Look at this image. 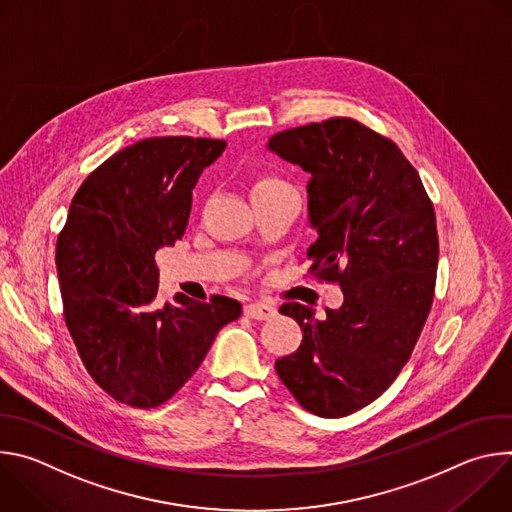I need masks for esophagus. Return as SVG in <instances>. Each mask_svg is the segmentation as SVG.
Masks as SVG:
<instances>
[{"label":"esophagus","instance_id":"esophagus-1","mask_svg":"<svg viewBox=\"0 0 512 512\" xmlns=\"http://www.w3.org/2000/svg\"><path fill=\"white\" fill-rule=\"evenodd\" d=\"M245 316L253 318V320H269L275 316V308L267 306V304H261V302H251L245 306Z\"/></svg>","mask_w":512,"mask_h":512}]
</instances>
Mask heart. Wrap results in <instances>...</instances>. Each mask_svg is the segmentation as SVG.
<instances>
[{
    "label": "heart",
    "instance_id": "b5f03b06",
    "mask_svg": "<svg viewBox=\"0 0 512 512\" xmlns=\"http://www.w3.org/2000/svg\"><path fill=\"white\" fill-rule=\"evenodd\" d=\"M285 184L279 180V178H273V176H263L259 180H255L253 184V192L255 190H269V188H283Z\"/></svg>",
    "mask_w": 512,
    "mask_h": 512
}]
</instances>
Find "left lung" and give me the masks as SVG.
Returning <instances> with one entry per match:
<instances>
[{"mask_svg":"<svg viewBox=\"0 0 512 512\" xmlns=\"http://www.w3.org/2000/svg\"><path fill=\"white\" fill-rule=\"evenodd\" d=\"M267 150L312 176L308 259L344 294L322 320L298 302L279 308L304 340L275 371L304 409L344 417L391 387L423 330L440 253L433 204L397 145L348 117L275 133Z\"/></svg>","mask_w":512,"mask_h":512,"instance_id":"left-lung-1","label":"left lung"}]
</instances>
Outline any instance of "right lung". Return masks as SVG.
Listing matches in <instances>:
<instances>
[{
	"mask_svg": "<svg viewBox=\"0 0 512 512\" xmlns=\"http://www.w3.org/2000/svg\"><path fill=\"white\" fill-rule=\"evenodd\" d=\"M223 139L150 137L117 152L81 184L56 243L64 320L95 383L150 409L200 367L237 300L160 304L156 251L182 239L192 190Z\"/></svg>",
	"mask_w": 512,
	"mask_h": 512,
	"instance_id": "1",
	"label": "right lung"
}]
</instances>
